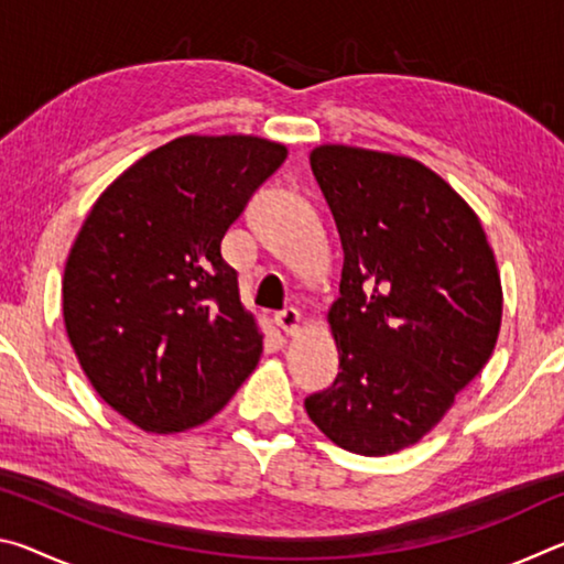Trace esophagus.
I'll list each match as a JSON object with an SVG mask.
<instances>
[{
    "mask_svg": "<svg viewBox=\"0 0 564 564\" xmlns=\"http://www.w3.org/2000/svg\"><path fill=\"white\" fill-rule=\"evenodd\" d=\"M275 326H279L283 333H295L301 328V313L299 308H293V305H289V308H283L275 313Z\"/></svg>",
    "mask_w": 564,
    "mask_h": 564,
    "instance_id": "34e87169",
    "label": "esophagus"
}]
</instances>
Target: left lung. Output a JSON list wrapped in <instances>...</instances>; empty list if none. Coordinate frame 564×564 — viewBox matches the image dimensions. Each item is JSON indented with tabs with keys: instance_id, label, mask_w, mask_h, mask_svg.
Listing matches in <instances>:
<instances>
[{
	"instance_id": "1",
	"label": "left lung",
	"mask_w": 564,
	"mask_h": 564,
	"mask_svg": "<svg viewBox=\"0 0 564 564\" xmlns=\"http://www.w3.org/2000/svg\"><path fill=\"white\" fill-rule=\"evenodd\" d=\"M311 169L346 259L328 313L340 373L305 398V413L350 453H398L490 360L498 263L480 218L420 161L326 144Z\"/></svg>"
}]
</instances>
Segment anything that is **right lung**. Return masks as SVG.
<instances>
[{"label":"right lung","instance_id":"add662e5","mask_svg":"<svg viewBox=\"0 0 564 564\" xmlns=\"http://www.w3.org/2000/svg\"><path fill=\"white\" fill-rule=\"evenodd\" d=\"M259 137H181L104 191L64 269V326L97 393L149 433L221 410L261 358L221 241L285 161Z\"/></svg>","mask_w":564,"mask_h":564}]
</instances>
